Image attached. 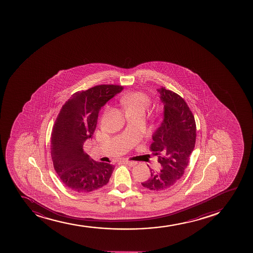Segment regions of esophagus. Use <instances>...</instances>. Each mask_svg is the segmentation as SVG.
Instances as JSON below:
<instances>
[{
    "mask_svg": "<svg viewBox=\"0 0 253 253\" xmlns=\"http://www.w3.org/2000/svg\"><path fill=\"white\" fill-rule=\"evenodd\" d=\"M124 163H125L126 165L129 166V167H134V166L136 165L137 162H131V161H124Z\"/></svg>",
    "mask_w": 253,
    "mask_h": 253,
    "instance_id": "34e87169",
    "label": "esophagus"
}]
</instances>
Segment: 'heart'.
Here are the masks:
<instances>
[{
  "instance_id": "b5f03b06",
  "label": "heart",
  "mask_w": 253,
  "mask_h": 253,
  "mask_svg": "<svg viewBox=\"0 0 253 253\" xmlns=\"http://www.w3.org/2000/svg\"><path fill=\"white\" fill-rule=\"evenodd\" d=\"M120 102L125 108L126 114L144 116L151 104V99L145 93L133 91L123 95L120 98Z\"/></svg>"
}]
</instances>
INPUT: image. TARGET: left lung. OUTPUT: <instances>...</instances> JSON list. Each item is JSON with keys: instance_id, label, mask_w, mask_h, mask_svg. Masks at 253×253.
Returning <instances> with one entry per match:
<instances>
[{"instance_id": "left-lung-1", "label": "left lung", "mask_w": 253, "mask_h": 253, "mask_svg": "<svg viewBox=\"0 0 253 253\" xmlns=\"http://www.w3.org/2000/svg\"><path fill=\"white\" fill-rule=\"evenodd\" d=\"M164 104L163 120L152 135L151 151L158 156L160 170H151V176L141 182L152 191L167 190L181 178L196 141V123L182 97L165 87L157 89ZM149 167V166H148Z\"/></svg>"}]
</instances>
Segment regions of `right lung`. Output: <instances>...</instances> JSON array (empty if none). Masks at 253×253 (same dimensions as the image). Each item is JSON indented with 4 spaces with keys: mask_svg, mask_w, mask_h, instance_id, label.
<instances>
[{
    "mask_svg": "<svg viewBox=\"0 0 253 253\" xmlns=\"http://www.w3.org/2000/svg\"><path fill=\"white\" fill-rule=\"evenodd\" d=\"M123 89L122 85H99L77 91L57 117L51 133L52 161L61 182L73 192H92L109 181L114 166L91 159L83 145L92 137L101 108Z\"/></svg>",
    "mask_w": 253,
    "mask_h": 253,
    "instance_id": "obj_1",
    "label": "right lung"
}]
</instances>
